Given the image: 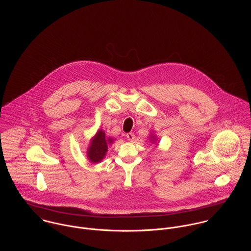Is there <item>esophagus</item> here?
<instances>
[{"label":"esophagus","instance_id":"esophagus-1","mask_svg":"<svg viewBox=\"0 0 251 251\" xmlns=\"http://www.w3.org/2000/svg\"><path fill=\"white\" fill-rule=\"evenodd\" d=\"M126 138L128 141H133L134 138H135V135L133 133H127L126 134Z\"/></svg>","mask_w":251,"mask_h":251}]
</instances>
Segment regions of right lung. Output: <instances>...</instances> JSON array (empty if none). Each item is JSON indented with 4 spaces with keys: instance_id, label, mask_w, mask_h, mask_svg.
Masks as SVG:
<instances>
[{
    "instance_id": "add662e5",
    "label": "right lung",
    "mask_w": 251,
    "mask_h": 251,
    "mask_svg": "<svg viewBox=\"0 0 251 251\" xmlns=\"http://www.w3.org/2000/svg\"><path fill=\"white\" fill-rule=\"evenodd\" d=\"M112 143V139H107L105 137V133L102 130L98 131L97 135L91 142L89 147L88 156L92 162H100L104 157L107 151L108 144Z\"/></svg>"
}]
</instances>
